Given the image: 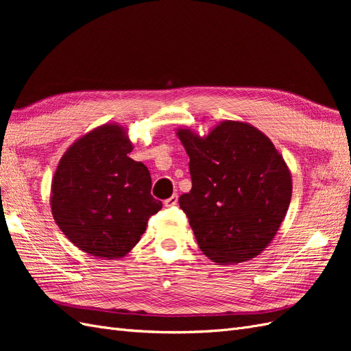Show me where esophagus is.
Returning a JSON list of instances; mask_svg holds the SVG:
<instances>
[{
  "label": "esophagus",
  "mask_w": 351,
  "mask_h": 351,
  "mask_svg": "<svg viewBox=\"0 0 351 351\" xmlns=\"http://www.w3.org/2000/svg\"><path fill=\"white\" fill-rule=\"evenodd\" d=\"M177 202H178V196H177V195H173L171 197H168V199H165V200H164V205H165L167 208H169V206H176V205H177Z\"/></svg>",
  "instance_id": "1"
}]
</instances>
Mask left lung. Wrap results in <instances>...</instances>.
<instances>
[{
    "mask_svg": "<svg viewBox=\"0 0 351 351\" xmlns=\"http://www.w3.org/2000/svg\"><path fill=\"white\" fill-rule=\"evenodd\" d=\"M177 137L190 158L192 190L178 204L200 250L218 265L256 258L269 246L290 206V168L256 127L224 120L205 136L189 127Z\"/></svg>",
    "mask_w": 351,
    "mask_h": 351,
    "instance_id": "left-lung-1",
    "label": "left lung"
}]
</instances>
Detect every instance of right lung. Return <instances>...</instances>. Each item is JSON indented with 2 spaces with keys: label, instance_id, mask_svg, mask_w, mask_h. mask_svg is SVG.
I'll return each instance as SVG.
<instances>
[{
  "label": "right lung",
  "instance_id": "1",
  "mask_svg": "<svg viewBox=\"0 0 351 351\" xmlns=\"http://www.w3.org/2000/svg\"><path fill=\"white\" fill-rule=\"evenodd\" d=\"M132 151L127 129L102 124L67 147L52 177V217L74 246L90 256H125L162 208L151 195L149 169L133 161Z\"/></svg>",
  "mask_w": 351,
  "mask_h": 351
}]
</instances>
